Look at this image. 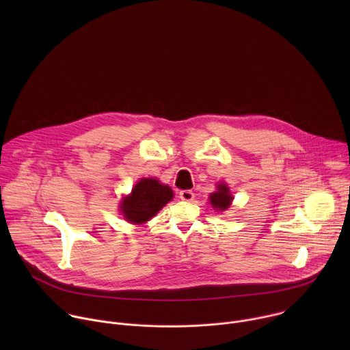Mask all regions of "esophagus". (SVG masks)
<instances>
[{
  "label": "esophagus",
  "instance_id": "obj_1",
  "mask_svg": "<svg viewBox=\"0 0 350 350\" xmlns=\"http://www.w3.org/2000/svg\"><path fill=\"white\" fill-rule=\"evenodd\" d=\"M193 192L191 191V189H183V191H180V199L181 201H184V202H191L192 199H193Z\"/></svg>",
  "mask_w": 350,
  "mask_h": 350
}]
</instances>
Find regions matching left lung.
I'll return each mask as SVG.
<instances>
[{"mask_svg": "<svg viewBox=\"0 0 350 350\" xmlns=\"http://www.w3.org/2000/svg\"><path fill=\"white\" fill-rule=\"evenodd\" d=\"M232 202V196L226 184H219L217 191L211 195V204L217 211H226Z\"/></svg>", "mask_w": 350, "mask_h": 350, "instance_id": "1", "label": "left lung"}]
</instances>
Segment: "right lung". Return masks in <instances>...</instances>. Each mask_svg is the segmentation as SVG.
I'll list each match as a JSON object with an SVG mask.
<instances>
[{"label": "right lung", "mask_w": 350, "mask_h": 350, "mask_svg": "<svg viewBox=\"0 0 350 350\" xmlns=\"http://www.w3.org/2000/svg\"><path fill=\"white\" fill-rule=\"evenodd\" d=\"M172 198L170 187L155 178H141L131 193L123 199L120 211L130 223L141 224L154 217Z\"/></svg>", "instance_id": "1"}]
</instances>
